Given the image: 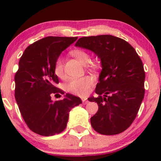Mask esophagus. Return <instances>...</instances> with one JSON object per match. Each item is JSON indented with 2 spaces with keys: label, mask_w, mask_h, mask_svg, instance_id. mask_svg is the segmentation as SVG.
<instances>
[{
  "label": "esophagus",
  "mask_w": 161,
  "mask_h": 161,
  "mask_svg": "<svg viewBox=\"0 0 161 161\" xmlns=\"http://www.w3.org/2000/svg\"><path fill=\"white\" fill-rule=\"evenodd\" d=\"M88 100H82V103H83V104H86L87 103H88Z\"/></svg>",
  "instance_id": "34e87169"
}]
</instances>
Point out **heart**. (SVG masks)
I'll list each match as a JSON object with an SVG mask.
<instances>
[{
    "instance_id": "b5f03b06",
    "label": "heart",
    "mask_w": 161,
    "mask_h": 161,
    "mask_svg": "<svg viewBox=\"0 0 161 161\" xmlns=\"http://www.w3.org/2000/svg\"><path fill=\"white\" fill-rule=\"evenodd\" d=\"M72 55L82 64H88L90 61V55L85 50H76L72 52ZM55 75L59 78L64 77V60L61 57H59L56 60L53 68ZM92 84V80L89 76L72 79L66 84V90L73 94L80 97H85L90 91Z\"/></svg>"
}]
</instances>
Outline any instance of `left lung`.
I'll return each mask as SVG.
<instances>
[{
    "label": "left lung",
    "mask_w": 161,
    "mask_h": 161,
    "mask_svg": "<svg viewBox=\"0 0 161 161\" xmlns=\"http://www.w3.org/2000/svg\"><path fill=\"white\" fill-rule=\"evenodd\" d=\"M75 47L92 50L100 58L102 71L95 92L99 108L91 125L102 135L125 131L136 118L144 98L145 71L136 50L125 40L111 35L79 38Z\"/></svg>",
    "instance_id": "obj_1"
}]
</instances>
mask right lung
Segmentation results:
<instances>
[{
    "instance_id": "right-lung-1",
    "label": "right lung",
    "mask_w": 161,
    "mask_h": 161,
    "mask_svg": "<svg viewBox=\"0 0 161 161\" xmlns=\"http://www.w3.org/2000/svg\"><path fill=\"white\" fill-rule=\"evenodd\" d=\"M77 39L45 37L30 45L19 60L14 76V97L29 129L40 136H53L64 131L69 112L82 103L79 97L69 93L63 100H51L53 95L64 94L54 86L59 82L53 71L55 61Z\"/></svg>"
}]
</instances>
